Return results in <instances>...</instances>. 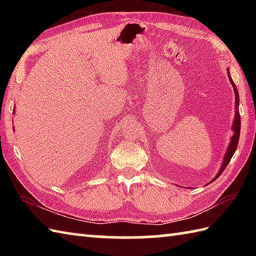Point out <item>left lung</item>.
<instances>
[{
  "label": "left lung",
  "instance_id": "1",
  "mask_svg": "<svg viewBox=\"0 0 256 256\" xmlns=\"http://www.w3.org/2000/svg\"><path fill=\"white\" fill-rule=\"evenodd\" d=\"M228 77H229L230 79V82L233 86V90H234V94H236V118H234V122H233V132H234V134H233V136L231 138V142H230V145H229V148H228V152L226 154V157H224V164H222V167L220 172H218V175L216 176L214 179H212V182H214L216 178H218L222 172H224V170H226V167L228 166V164H229L233 154L236 153V150L238 148V138H240V131H241V116H240V112H238V101H240V98H238V88L234 84V82H233V80L231 79V76H230V72H228Z\"/></svg>",
  "mask_w": 256,
  "mask_h": 256
}]
</instances>
